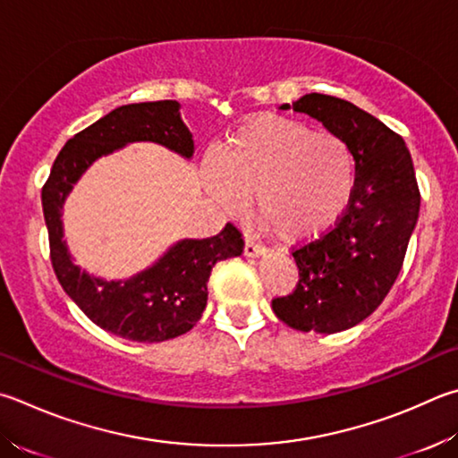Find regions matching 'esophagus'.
Returning a JSON list of instances; mask_svg holds the SVG:
<instances>
[{
	"instance_id": "obj_1",
	"label": "esophagus",
	"mask_w": 458,
	"mask_h": 458,
	"mask_svg": "<svg viewBox=\"0 0 458 458\" xmlns=\"http://www.w3.org/2000/svg\"><path fill=\"white\" fill-rule=\"evenodd\" d=\"M266 254V248L264 246H258L254 244L252 240H246L244 244V256L248 258H258V256H264Z\"/></svg>"
}]
</instances>
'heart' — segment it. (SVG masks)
Masks as SVG:
<instances>
[{
  "label": "heart",
  "mask_w": 458,
  "mask_h": 458,
  "mask_svg": "<svg viewBox=\"0 0 458 458\" xmlns=\"http://www.w3.org/2000/svg\"><path fill=\"white\" fill-rule=\"evenodd\" d=\"M204 184L228 214L254 198L266 226L288 242L328 230L351 204L354 157L344 140L304 122L260 114L242 123L210 157Z\"/></svg>",
  "instance_id": "heart-1"
}]
</instances>
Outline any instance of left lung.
I'll list each match as a JSON object with an SVG mask.
<instances>
[{
  "instance_id": "1",
  "label": "left lung",
  "mask_w": 458,
  "mask_h": 458,
  "mask_svg": "<svg viewBox=\"0 0 458 458\" xmlns=\"http://www.w3.org/2000/svg\"><path fill=\"white\" fill-rule=\"evenodd\" d=\"M309 114L344 140L354 157L351 204L335 228L293 252V294L274 298L272 310L290 328L335 335L378 309L403 268L419 222L420 194L404 140L346 99L306 94L280 110Z\"/></svg>"
}]
</instances>
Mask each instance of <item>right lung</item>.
<instances>
[{"mask_svg":"<svg viewBox=\"0 0 458 458\" xmlns=\"http://www.w3.org/2000/svg\"><path fill=\"white\" fill-rule=\"evenodd\" d=\"M180 107L176 99L115 107L68 140L41 190L54 272L65 294L99 328L134 343H162L194 328L214 264L242 254L240 232L226 224L212 238L178 240L134 276L106 280L80 268L72 256L64 240V204L91 164L134 142L160 144L192 160L194 140Z\"/></svg>","mask_w":458,"mask_h":458,"instance_id":"obj_1","label":"right lung"}]
</instances>
